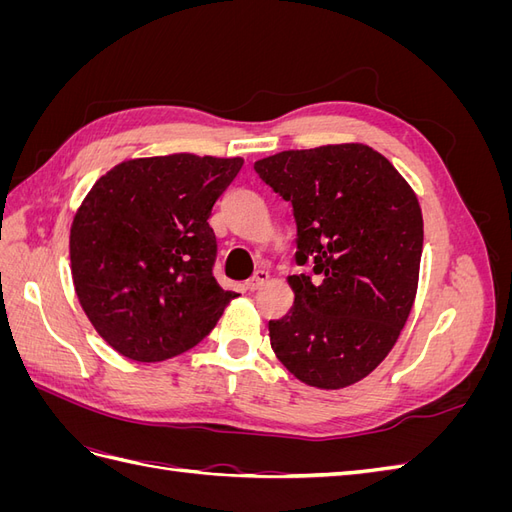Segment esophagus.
Returning a JSON list of instances; mask_svg holds the SVG:
<instances>
[{
	"label": "esophagus",
	"mask_w": 512,
	"mask_h": 512,
	"mask_svg": "<svg viewBox=\"0 0 512 512\" xmlns=\"http://www.w3.org/2000/svg\"><path fill=\"white\" fill-rule=\"evenodd\" d=\"M267 282H269V271L258 269V271L250 277V280L245 282V288H247V290H258V288L265 286Z\"/></svg>",
	"instance_id": "esophagus-1"
}]
</instances>
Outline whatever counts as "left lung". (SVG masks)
<instances>
[{"mask_svg":"<svg viewBox=\"0 0 512 512\" xmlns=\"http://www.w3.org/2000/svg\"><path fill=\"white\" fill-rule=\"evenodd\" d=\"M292 205L297 260L290 312L269 322L271 348L290 374L344 389L391 352L416 297L423 215L395 166L367 145L290 149L254 164Z\"/></svg>","mask_w":512,"mask_h":512,"instance_id":"left-lung-1","label":"left lung"}]
</instances>
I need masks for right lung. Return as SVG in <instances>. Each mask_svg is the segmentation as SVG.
Listing matches in <instances>:
<instances>
[{"instance_id": "obj_1", "label": "right lung", "mask_w": 512, "mask_h": 512, "mask_svg": "<svg viewBox=\"0 0 512 512\" xmlns=\"http://www.w3.org/2000/svg\"><path fill=\"white\" fill-rule=\"evenodd\" d=\"M241 166L192 153L128 160L83 200L70 230L74 290L119 354L156 363L190 350L237 297L213 275L207 220Z\"/></svg>"}]
</instances>
